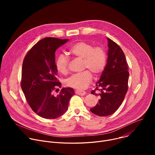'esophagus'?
Listing matches in <instances>:
<instances>
[{"label":"esophagus","mask_w":155,"mask_h":155,"mask_svg":"<svg viewBox=\"0 0 155 155\" xmlns=\"http://www.w3.org/2000/svg\"><path fill=\"white\" fill-rule=\"evenodd\" d=\"M75 93L78 95H80V96H84L86 94V92H84V91H78V90L75 91Z\"/></svg>","instance_id":"obj_1"}]
</instances>
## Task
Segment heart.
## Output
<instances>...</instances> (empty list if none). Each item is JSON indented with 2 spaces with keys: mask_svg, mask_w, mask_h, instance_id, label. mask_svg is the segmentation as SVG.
<instances>
[{
  "mask_svg": "<svg viewBox=\"0 0 155 155\" xmlns=\"http://www.w3.org/2000/svg\"><path fill=\"white\" fill-rule=\"evenodd\" d=\"M69 53L72 56L83 60V68L88 69L94 75L99 76L104 71L107 63V54L102 47H94L92 44L79 41L71 47ZM57 71L61 74L68 72L69 59L61 54L56 61ZM93 79L92 74L89 71L72 75L65 81L68 86L78 90H84L89 86Z\"/></svg>",
  "mask_w": 155,
  "mask_h": 155,
  "instance_id": "heart-1",
  "label": "heart"
}]
</instances>
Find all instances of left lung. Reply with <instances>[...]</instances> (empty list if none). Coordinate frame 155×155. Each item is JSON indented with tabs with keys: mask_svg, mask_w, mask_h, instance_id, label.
I'll return each instance as SVG.
<instances>
[{
	"mask_svg": "<svg viewBox=\"0 0 155 155\" xmlns=\"http://www.w3.org/2000/svg\"><path fill=\"white\" fill-rule=\"evenodd\" d=\"M108 52L105 68L95 90L91 94L97 96L99 102L90 111L100 117L114 114L121 105L128 89L129 74L125 55L120 46L107 38ZM97 89L100 91L97 94Z\"/></svg>",
	"mask_w": 155,
	"mask_h": 155,
	"instance_id": "left-lung-1",
	"label": "left lung"
}]
</instances>
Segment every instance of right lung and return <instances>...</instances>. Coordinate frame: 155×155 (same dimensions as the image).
<instances>
[{
  "label": "right lung",
  "mask_w": 155,
  "mask_h": 155,
  "mask_svg": "<svg viewBox=\"0 0 155 155\" xmlns=\"http://www.w3.org/2000/svg\"><path fill=\"white\" fill-rule=\"evenodd\" d=\"M68 41L54 37L43 38L29 51L23 62L22 90L32 110L44 118L55 119L62 116L75 94L71 87L62 88L58 95L53 94L61 87L56 78L55 51Z\"/></svg>",
  "instance_id": "1"
}]
</instances>
